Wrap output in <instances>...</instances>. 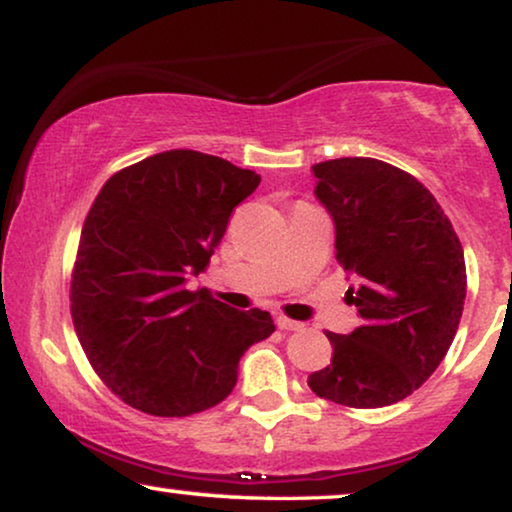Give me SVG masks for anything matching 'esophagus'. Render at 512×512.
<instances>
[{"instance_id":"1","label":"esophagus","mask_w":512,"mask_h":512,"mask_svg":"<svg viewBox=\"0 0 512 512\" xmlns=\"http://www.w3.org/2000/svg\"><path fill=\"white\" fill-rule=\"evenodd\" d=\"M277 326L282 328V331H303V328H305V324H300V321H293V319H286V317H279Z\"/></svg>"}]
</instances>
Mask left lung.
<instances>
[{"instance_id": "1", "label": "left lung", "mask_w": 512, "mask_h": 512, "mask_svg": "<svg viewBox=\"0 0 512 512\" xmlns=\"http://www.w3.org/2000/svg\"><path fill=\"white\" fill-rule=\"evenodd\" d=\"M312 174L335 226V258L354 279L347 303L363 324L328 333L331 366L307 384L326 401L384 408L445 359L464 312V249L436 198L394 165L338 158L312 165Z\"/></svg>"}]
</instances>
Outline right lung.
<instances>
[{"label":"right lung","instance_id":"right-lung-1","mask_svg":"<svg viewBox=\"0 0 512 512\" xmlns=\"http://www.w3.org/2000/svg\"><path fill=\"white\" fill-rule=\"evenodd\" d=\"M258 184L254 170L172 149L125 167L95 198L76 254L72 319L90 366L132 408L156 417L212 408L237 384L242 354L275 331L268 312L186 289Z\"/></svg>","mask_w":512,"mask_h":512}]
</instances>
